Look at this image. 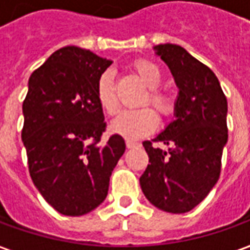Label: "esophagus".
<instances>
[{"label":"esophagus","instance_id":"34e87169","mask_svg":"<svg viewBox=\"0 0 250 250\" xmlns=\"http://www.w3.org/2000/svg\"><path fill=\"white\" fill-rule=\"evenodd\" d=\"M125 145H127V148H130V149H131V148H137L140 144H138V142H134V141H130V140H127V141H125Z\"/></svg>","mask_w":250,"mask_h":250}]
</instances>
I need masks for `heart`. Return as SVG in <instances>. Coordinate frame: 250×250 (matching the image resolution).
<instances>
[{"mask_svg":"<svg viewBox=\"0 0 250 250\" xmlns=\"http://www.w3.org/2000/svg\"><path fill=\"white\" fill-rule=\"evenodd\" d=\"M135 72L141 77L142 82L149 87V97H146L145 102L151 101L152 105L163 116L170 115L174 109V99L170 94L158 88L163 79L159 66L151 61H140L135 63ZM97 98L99 105L110 115L115 113L119 108L115 74L112 70H105L98 77ZM156 125L158 116L151 108L125 109L113 119L112 130L127 140H138L153 131Z\"/></svg>","mask_w":250,"mask_h":250,"instance_id":"b5f03b06","label":"heart"}]
</instances>
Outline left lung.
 <instances>
[{"label":"left lung","instance_id":"left-lung-1","mask_svg":"<svg viewBox=\"0 0 250 250\" xmlns=\"http://www.w3.org/2000/svg\"><path fill=\"white\" fill-rule=\"evenodd\" d=\"M167 65L178 94L174 115L154 142L142 145L149 165L140 177L145 198L158 209L187 213L202 202L216 185L221 155L228 141L227 98L219 79L208 66L176 44L153 47Z\"/></svg>","mask_w":250,"mask_h":250}]
</instances>
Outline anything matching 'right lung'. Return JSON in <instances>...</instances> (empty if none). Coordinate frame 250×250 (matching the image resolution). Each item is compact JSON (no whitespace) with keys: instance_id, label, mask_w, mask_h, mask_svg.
<instances>
[{"instance_id":"1","label":"right lung","mask_w":250,"mask_h":250,"mask_svg":"<svg viewBox=\"0 0 250 250\" xmlns=\"http://www.w3.org/2000/svg\"><path fill=\"white\" fill-rule=\"evenodd\" d=\"M110 65L90 49L69 45L55 51L27 83L22 141L29 171L42 198L65 216L87 214L105 201L125 151L119 134L99 144L106 123L97 82Z\"/></svg>"}]
</instances>
